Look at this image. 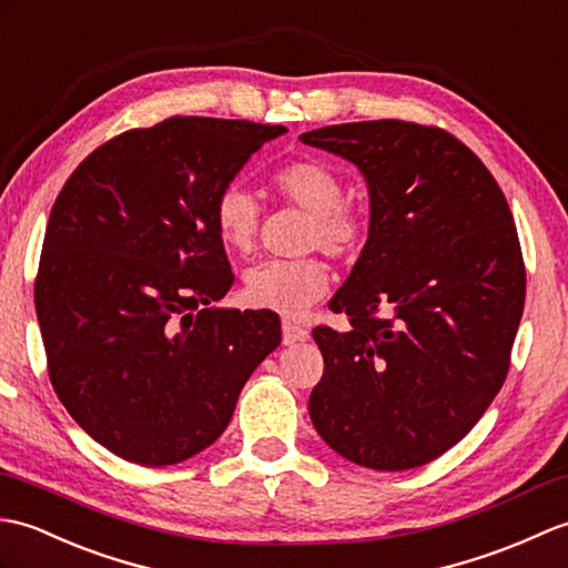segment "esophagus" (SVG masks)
<instances>
[{
    "label": "esophagus",
    "instance_id": "34e87169",
    "mask_svg": "<svg viewBox=\"0 0 568 568\" xmlns=\"http://www.w3.org/2000/svg\"><path fill=\"white\" fill-rule=\"evenodd\" d=\"M282 337H284V345L304 343V339H308V331L304 325H298L294 321H284L282 323Z\"/></svg>",
    "mask_w": 568,
    "mask_h": 568
}]
</instances>
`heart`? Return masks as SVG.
<instances>
[{
	"mask_svg": "<svg viewBox=\"0 0 568 568\" xmlns=\"http://www.w3.org/2000/svg\"><path fill=\"white\" fill-rule=\"evenodd\" d=\"M272 189L288 204L311 213L306 245L335 257H352L367 241V216L345 204L337 174L318 160L286 162L272 174ZM213 229L233 252H247L260 229V206L241 182L225 184L213 199ZM331 288V270L321 257L264 260L245 272L243 294L252 306L298 318Z\"/></svg>",
	"mask_w": 568,
	"mask_h": 568,
	"instance_id": "obj_1",
	"label": "heart"
}]
</instances>
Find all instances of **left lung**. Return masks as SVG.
I'll list each match as a JSON object with an SVG mask.
<instances>
[{
    "instance_id": "8db88e82",
    "label": "left lung",
    "mask_w": 568,
    "mask_h": 568,
    "mask_svg": "<svg viewBox=\"0 0 568 568\" xmlns=\"http://www.w3.org/2000/svg\"><path fill=\"white\" fill-rule=\"evenodd\" d=\"M301 141L352 162L369 235L316 327L313 427L339 457L403 471L445 455L496 398L525 306V264L494 174L455 135L408 121L325 125Z\"/></svg>"
}]
</instances>
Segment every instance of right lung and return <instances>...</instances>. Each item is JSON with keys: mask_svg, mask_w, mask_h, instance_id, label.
Returning a JSON list of instances; mask_svg holds the SVG:
<instances>
[{"mask_svg": "<svg viewBox=\"0 0 568 568\" xmlns=\"http://www.w3.org/2000/svg\"><path fill=\"white\" fill-rule=\"evenodd\" d=\"M282 133L172 116L97 148L55 199L36 276L50 384L125 462L168 466L216 443L282 343L276 313L213 306L233 284L213 199Z\"/></svg>", "mask_w": 568, "mask_h": 568, "instance_id": "right-lung-1", "label": "right lung"}]
</instances>
